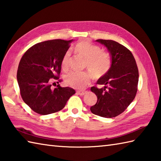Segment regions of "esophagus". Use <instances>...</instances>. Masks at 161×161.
Masks as SVG:
<instances>
[{"label": "esophagus", "mask_w": 161, "mask_h": 161, "mask_svg": "<svg viewBox=\"0 0 161 161\" xmlns=\"http://www.w3.org/2000/svg\"><path fill=\"white\" fill-rule=\"evenodd\" d=\"M87 92V91L85 90H81V91H77V94L80 95V96H83V95H85V94H86Z\"/></svg>", "instance_id": "esophagus-1"}]
</instances>
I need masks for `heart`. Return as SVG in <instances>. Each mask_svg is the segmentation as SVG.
Here are the masks:
<instances>
[{
	"mask_svg": "<svg viewBox=\"0 0 161 161\" xmlns=\"http://www.w3.org/2000/svg\"><path fill=\"white\" fill-rule=\"evenodd\" d=\"M74 51L78 55L85 60V65L95 78H99L106 73L110 67V56L107 53L100 51L99 46L88 40H81L74 47ZM70 52L64 53L61 61L62 69L67 71L69 66ZM92 75L87 72L72 71L64 77L67 85L76 89H82L90 83Z\"/></svg>",
	"mask_w": 161,
	"mask_h": 161,
	"instance_id": "b5f03b06",
	"label": "heart"
}]
</instances>
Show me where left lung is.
<instances>
[{"mask_svg": "<svg viewBox=\"0 0 161 161\" xmlns=\"http://www.w3.org/2000/svg\"><path fill=\"white\" fill-rule=\"evenodd\" d=\"M96 41L107 48L111 56V66L97 82V85H104L103 87H91L97 95V102L90 110L101 117H114L122 113L135 99L138 69L132 53L124 46L113 40Z\"/></svg>", "mask_w": 161, "mask_h": 161, "instance_id": "1", "label": "left lung"}]
</instances>
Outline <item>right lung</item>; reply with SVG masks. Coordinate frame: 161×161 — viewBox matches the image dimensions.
Instances as JSON below:
<instances>
[{
  "mask_svg": "<svg viewBox=\"0 0 161 161\" xmlns=\"http://www.w3.org/2000/svg\"><path fill=\"white\" fill-rule=\"evenodd\" d=\"M72 41L39 42L22 56L16 78L23 100L34 112L42 115L58 112L76 92L73 88L62 87L59 84L54 90L51 88V80H59L62 57Z\"/></svg>",
  "mask_w": 161,
  "mask_h": 161,
  "instance_id": "right-lung-1",
  "label": "right lung"
}]
</instances>
